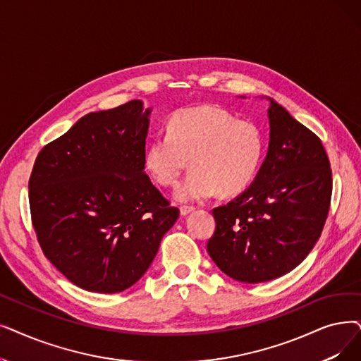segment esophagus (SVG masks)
<instances>
[{
	"label": "esophagus",
	"instance_id": "esophagus-1",
	"mask_svg": "<svg viewBox=\"0 0 361 361\" xmlns=\"http://www.w3.org/2000/svg\"><path fill=\"white\" fill-rule=\"evenodd\" d=\"M193 211H195V207H189V205H183V207L180 208L181 215H187V214H190V212H193Z\"/></svg>",
	"mask_w": 361,
	"mask_h": 361
}]
</instances>
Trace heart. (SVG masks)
<instances>
[{
	"label": "heart",
	"instance_id": "obj_1",
	"mask_svg": "<svg viewBox=\"0 0 361 361\" xmlns=\"http://www.w3.org/2000/svg\"><path fill=\"white\" fill-rule=\"evenodd\" d=\"M265 154L258 123L223 107L205 104L180 109L146 149L145 165L162 187H174L190 164L192 171L177 189L180 200H200L216 192L231 197L249 189Z\"/></svg>",
	"mask_w": 361,
	"mask_h": 361
}]
</instances>
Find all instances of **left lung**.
I'll use <instances>...</instances> for the list:
<instances>
[{
	"mask_svg": "<svg viewBox=\"0 0 361 361\" xmlns=\"http://www.w3.org/2000/svg\"><path fill=\"white\" fill-rule=\"evenodd\" d=\"M270 146L255 181L212 209L207 249L218 269L243 283L293 270L319 240L331 208L332 169L322 140L271 102Z\"/></svg>",
	"mask_w": 361,
	"mask_h": 361,
	"instance_id": "1",
	"label": "left lung"
}]
</instances>
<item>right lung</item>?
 I'll return each instance as SVG.
<instances>
[{
    "label": "right lung",
    "mask_w": 361,
    "mask_h": 361,
    "mask_svg": "<svg viewBox=\"0 0 361 361\" xmlns=\"http://www.w3.org/2000/svg\"><path fill=\"white\" fill-rule=\"evenodd\" d=\"M149 114L140 100L88 114L35 159L29 207L38 243L85 290L133 286L180 215L145 172Z\"/></svg>",
    "instance_id": "obj_1"
}]
</instances>
